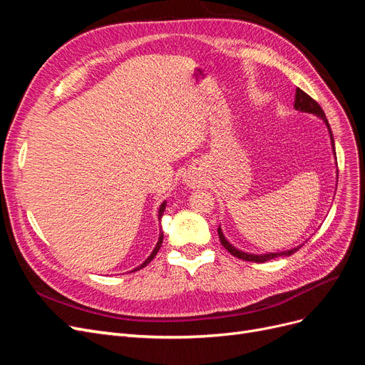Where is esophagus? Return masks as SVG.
Segmentation results:
<instances>
[{
  "instance_id": "34e87169",
  "label": "esophagus",
  "mask_w": 365,
  "mask_h": 365,
  "mask_svg": "<svg viewBox=\"0 0 365 365\" xmlns=\"http://www.w3.org/2000/svg\"><path fill=\"white\" fill-rule=\"evenodd\" d=\"M185 183H187L190 186H194V185H195V182L192 180V178H186V179H185Z\"/></svg>"
}]
</instances>
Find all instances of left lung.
<instances>
[{
    "instance_id": "left-lung-1",
    "label": "left lung",
    "mask_w": 365,
    "mask_h": 365,
    "mask_svg": "<svg viewBox=\"0 0 365 365\" xmlns=\"http://www.w3.org/2000/svg\"><path fill=\"white\" fill-rule=\"evenodd\" d=\"M294 109L299 110V112H303V113H311L314 116H319L320 120H323V123L326 124L327 127V132H329V138H331V145H332V153H334V158H335V163H336V153H335V143H334V135H332V130H331V125H329L327 123V118L326 115L323 112V109L320 108V104L314 101L308 93H304L302 89H296V98H294ZM218 237H220V241L222 244V247L227 252H230L233 256L240 257V259L242 261H249V262H267V261H272V259H276V257H280V256H291L294 252H297L300 247L303 244H299L296 247H292V249H288V250H282V252H267V253H250V252H244V250H240L238 247H235L226 237L225 233H222V229H221V225L218 227Z\"/></svg>"
}]
</instances>
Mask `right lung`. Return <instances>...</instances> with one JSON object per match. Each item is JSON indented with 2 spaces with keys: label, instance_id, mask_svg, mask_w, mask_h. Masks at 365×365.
I'll use <instances>...</instances> for the list:
<instances>
[{
  "label": "right lung",
  "instance_id": "1",
  "mask_svg": "<svg viewBox=\"0 0 365 365\" xmlns=\"http://www.w3.org/2000/svg\"><path fill=\"white\" fill-rule=\"evenodd\" d=\"M165 207H167V200H163V202H162V203H160V206H159V210H158V220H159V225H160V220H162V217H163V212H165ZM162 241H163V232H162V227H160V230H159V240H158V242H156V247H155V249H153V252L150 253V256L147 257V259H145L143 264H140L139 267H136L135 269H132V272H138V269L144 268L148 262H151V261H153V257H155V256L158 255V252H159V249H160Z\"/></svg>",
  "mask_w": 365,
  "mask_h": 365
}]
</instances>
